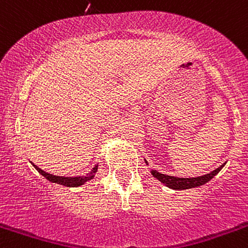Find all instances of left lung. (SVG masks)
Here are the masks:
<instances>
[{"label":"left lung","mask_w":248,"mask_h":248,"mask_svg":"<svg viewBox=\"0 0 248 248\" xmlns=\"http://www.w3.org/2000/svg\"><path fill=\"white\" fill-rule=\"evenodd\" d=\"M146 161V160H145ZM147 164V161H146ZM226 164H222L219 168L214 170L213 172L205 174V175L201 176H197V178H176V176H170L167 175V174H162L157 170H152L151 173L152 175L154 176L155 179H157L159 181H161L162 184L166 185L167 187L172 189H189V188H194V187H199L202 186V185L207 184L209 180L214 178L220 170H222Z\"/></svg>","instance_id":"left-lung-1"}]
</instances>
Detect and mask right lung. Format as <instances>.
I'll return each instance as SVG.
<instances>
[{"instance_id":"add662e5","label":"right lung","mask_w":248,"mask_h":248,"mask_svg":"<svg viewBox=\"0 0 248 248\" xmlns=\"http://www.w3.org/2000/svg\"><path fill=\"white\" fill-rule=\"evenodd\" d=\"M32 166H34V167L36 168L37 172H39L41 175L45 176L48 181L54 182V184L62 185V186H67V187L82 186V185L86 184L87 181L92 180V179L94 178L95 174L97 172V167H99V165H95L93 170L87 174L86 176H74V178H68V176H58V175H53V174L46 173L45 170H42L41 168L37 167V166H35L34 164H32Z\"/></svg>"}]
</instances>
